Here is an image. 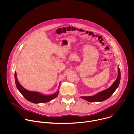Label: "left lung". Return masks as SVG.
Returning a JSON list of instances; mask_svg holds the SVG:
<instances>
[{
    "mask_svg": "<svg viewBox=\"0 0 134 134\" xmlns=\"http://www.w3.org/2000/svg\"><path fill=\"white\" fill-rule=\"evenodd\" d=\"M118 77L113 84L108 89L105 90L102 92L98 93L93 96L91 97H81L82 99H83L88 102H102L108 98H109L112 94L118 88L120 81V70L119 67H118Z\"/></svg>",
    "mask_w": 134,
    "mask_h": 134,
    "instance_id": "1",
    "label": "left lung"
}]
</instances>
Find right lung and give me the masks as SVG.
<instances>
[{
    "label": "right lung",
    "instance_id": "right-lung-1",
    "mask_svg": "<svg viewBox=\"0 0 134 134\" xmlns=\"http://www.w3.org/2000/svg\"><path fill=\"white\" fill-rule=\"evenodd\" d=\"M15 80L16 87L18 91L23 95V96L29 101L34 103H42L48 102L58 95L59 91H57L54 94L49 95H45L40 93L29 91L25 89L17 80L16 72H15Z\"/></svg>",
    "mask_w": 134,
    "mask_h": 134
}]
</instances>
